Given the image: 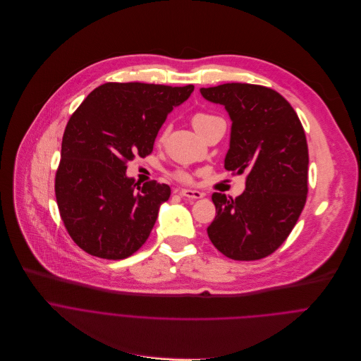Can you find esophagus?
<instances>
[{"mask_svg": "<svg viewBox=\"0 0 361 361\" xmlns=\"http://www.w3.org/2000/svg\"><path fill=\"white\" fill-rule=\"evenodd\" d=\"M178 193L183 197H188V199H192V200H196V199H200L203 197V193L199 192V190H193V189H179Z\"/></svg>", "mask_w": 361, "mask_h": 361, "instance_id": "34e87169", "label": "esophagus"}]
</instances>
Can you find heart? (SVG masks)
Wrapping results in <instances>:
<instances>
[{"label":"heart","mask_w":361,"mask_h":361,"mask_svg":"<svg viewBox=\"0 0 361 361\" xmlns=\"http://www.w3.org/2000/svg\"><path fill=\"white\" fill-rule=\"evenodd\" d=\"M216 121H221V118L219 116H216V115H213V114H209V112H196L193 116H192V125H193V128L199 132V133H202L204 129H207L212 123H214ZM166 133H168V128L165 126L162 130H161V139H164L165 136H166ZM176 178L178 179H180V180H189L190 178H189V175L188 173H185V172H176Z\"/></svg>","instance_id":"1"}]
</instances>
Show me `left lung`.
I'll return each instance as SVG.
<instances>
[{"instance_id": "1", "label": "left lung", "mask_w": 361, "mask_h": 361, "mask_svg": "<svg viewBox=\"0 0 361 361\" xmlns=\"http://www.w3.org/2000/svg\"><path fill=\"white\" fill-rule=\"evenodd\" d=\"M221 104L232 121L225 168L246 173L245 192L213 193L214 221L207 228L213 246L233 260L271 255L290 235L307 197L309 149L302 122L279 92L252 84L200 88Z\"/></svg>"}]
</instances>
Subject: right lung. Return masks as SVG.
I'll return each instance as SVG.
<instances>
[{"instance_id": "add662e5", "label": "right lung", "mask_w": 361, "mask_h": 361, "mask_svg": "<svg viewBox=\"0 0 361 361\" xmlns=\"http://www.w3.org/2000/svg\"><path fill=\"white\" fill-rule=\"evenodd\" d=\"M193 88L108 82L71 115L62 136L55 196L65 229L87 253L119 260L149 238L171 188L157 180L137 186L126 176V164L152 152L168 114Z\"/></svg>"}]
</instances>
